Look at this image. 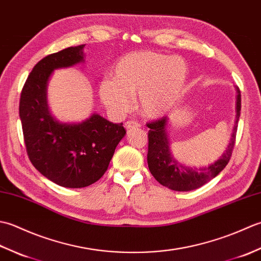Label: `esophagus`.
Masks as SVG:
<instances>
[{"mask_svg": "<svg viewBox=\"0 0 261 261\" xmlns=\"http://www.w3.org/2000/svg\"><path fill=\"white\" fill-rule=\"evenodd\" d=\"M140 124L138 123L137 121H126L124 123V127L126 130H130V129H135V127H139Z\"/></svg>", "mask_w": 261, "mask_h": 261, "instance_id": "esophagus-1", "label": "esophagus"}]
</instances>
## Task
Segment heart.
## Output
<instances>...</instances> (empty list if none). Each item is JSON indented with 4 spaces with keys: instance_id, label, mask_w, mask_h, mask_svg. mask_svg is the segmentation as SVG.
I'll list each match as a JSON object with an SVG mask.
<instances>
[{
    "instance_id": "obj_1",
    "label": "heart",
    "mask_w": 261,
    "mask_h": 261,
    "mask_svg": "<svg viewBox=\"0 0 261 261\" xmlns=\"http://www.w3.org/2000/svg\"><path fill=\"white\" fill-rule=\"evenodd\" d=\"M188 67L184 58L151 50L135 51L122 57L113 68V81H104L99 95L113 113L122 114L131 107L138 93V107L149 118L168 113L184 93Z\"/></svg>"
}]
</instances>
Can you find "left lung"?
<instances>
[{"mask_svg":"<svg viewBox=\"0 0 261 261\" xmlns=\"http://www.w3.org/2000/svg\"><path fill=\"white\" fill-rule=\"evenodd\" d=\"M237 120L231 141L220 159L210 165L208 167L199 169L185 167L173 158L169 151V143L167 139V116H163L159 120L147 123V126L150 129L148 131V167L154 179L163 186L168 187L173 191L187 192L196 190V188L206 184L225 168L232 156V151H233L238 121L240 118L241 93L239 87H237Z\"/></svg>","mask_w":261,"mask_h":261,"instance_id":"8db88e82","label":"left lung"}]
</instances>
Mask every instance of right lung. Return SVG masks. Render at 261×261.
I'll return each mask as SVG.
<instances>
[{"instance_id": "1", "label": "right lung", "mask_w": 261, "mask_h": 261, "mask_svg": "<svg viewBox=\"0 0 261 261\" xmlns=\"http://www.w3.org/2000/svg\"><path fill=\"white\" fill-rule=\"evenodd\" d=\"M84 47L66 48L37 63L22 88L19 105L30 162L55 184L69 188L90 186L101 178L126 134L122 123H112L98 114L82 123L66 124L49 113V77L55 69L83 62Z\"/></svg>"}]
</instances>
